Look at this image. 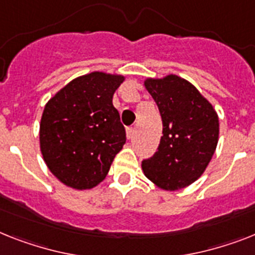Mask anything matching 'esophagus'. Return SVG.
<instances>
[{
	"instance_id": "1",
	"label": "esophagus",
	"mask_w": 255,
	"mask_h": 255,
	"mask_svg": "<svg viewBox=\"0 0 255 255\" xmlns=\"http://www.w3.org/2000/svg\"><path fill=\"white\" fill-rule=\"evenodd\" d=\"M135 134V129L134 128H128L126 129V135H128V139H131L132 136Z\"/></svg>"
}]
</instances>
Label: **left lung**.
Returning a JSON list of instances; mask_svg holds the SVG:
<instances>
[{
  "label": "left lung",
  "mask_w": 255,
  "mask_h": 255,
  "mask_svg": "<svg viewBox=\"0 0 255 255\" xmlns=\"http://www.w3.org/2000/svg\"><path fill=\"white\" fill-rule=\"evenodd\" d=\"M147 91L163 121L157 151L142 161L146 177L165 190L193 184L205 172L215 152L219 119L197 88L177 75L147 79Z\"/></svg>",
  "instance_id": "1"
}]
</instances>
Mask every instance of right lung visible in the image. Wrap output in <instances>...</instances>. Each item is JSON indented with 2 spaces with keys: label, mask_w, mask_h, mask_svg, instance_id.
<instances>
[{
  "label": "right lung",
  "mask_w": 255,
  "mask_h": 255,
  "mask_svg": "<svg viewBox=\"0 0 255 255\" xmlns=\"http://www.w3.org/2000/svg\"><path fill=\"white\" fill-rule=\"evenodd\" d=\"M123 81L95 71L71 81L45 105L40 148L50 172L67 186H96L123 150L125 128L112 103Z\"/></svg>",
  "instance_id": "1"
}]
</instances>
